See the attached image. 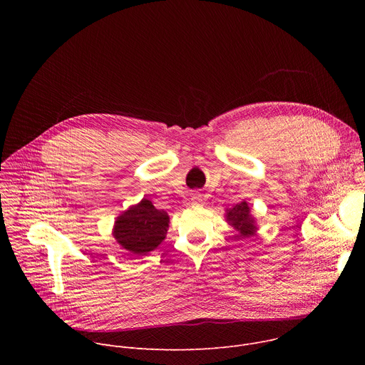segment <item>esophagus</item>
<instances>
[{
  "mask_svg": "<svg viewBox=\"0 0 365 365\" xmlns=\"http://www.w3.org/2000/svg\"><path fill=\"white\" fill-rule=\"evenodd\" d=\"M190 202H192V205H200V202H202V195H200V193H193V195L190 196Z\"/></svg>",
  "mask_w": 365,
  "mask_h": 365,
  "instance_id": "34e87169",
  "label": "esophagus"
}]
</instances>
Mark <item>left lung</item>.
Wrapping results in <instances>:
<instances>
[{
  "label": "left lung",
  "mask_w": 365,
  "mask_h": 365,
  "mask_svg": "<svg viewBox=\"0 0 365 365\" xmlns=\"http://www.w3.org/2000/svg\"><path fill=\"white\" fill-rule=\"evenodd\" d=\"M227 221L240 232L238 237L245 238L254 234V218L250 215V207L245 200L237 203L234 207L227 211Z\"/></svg>",
  "instance_id": "left-lung-1"
}]
</instances>
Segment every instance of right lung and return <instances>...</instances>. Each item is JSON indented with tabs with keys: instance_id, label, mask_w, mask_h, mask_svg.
Here are the masks:
<instances>
[{
	"instance_id": "1",
	"label": "right lung",
	"mask_w": 365,
	"mask_h": 365,
	"mask_svg": "<svg viewBox=\"0 0 365 365\" xmlns=\"http://www.w3.org/2000/svg\"><path fill=\"white\" fill-rule=\"evenodd\" d=\"M169 215L143 199L115 221L114 237L130 252L143 255L158 247L166 237Z\"/></svg>"
}]
</instances>
